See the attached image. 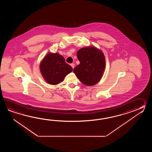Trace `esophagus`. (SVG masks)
Wrapping results in <instances>:
<instances>
[{"label": "esophagus", "mask_w": 152, "mask_h": 152, "mask_svg": "<svg viewBox=\"0 0 152 152\" xmlns=\"http://www.w3.org/2000/svg\"><path fill=\"white\" fill-rule=\"evenodd\" d=\"M75 64H71V66H72V67L73 68V69H74V68H75Z\"/></svg>", "instance_id": "obj_1"}]
</instances>
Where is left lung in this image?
<instances>
[{
	"instance_id": "1",
	"label": "left lung",
	"mask_w": 152,
	"mask_h": 152,
	"mask_svg": "<svg viewBox=\"0 0 152 152\" xmlns=\"http://www.w3.org/2000/svg\"><path fill=\"white\" fill-rule=\"evenodd\" d=\"M77 55L80 61L73 70L77 77L83 84L89 86L98 83L105 68L103 52L92 46L81 48Z\"/></svg>"
}]
</instances>
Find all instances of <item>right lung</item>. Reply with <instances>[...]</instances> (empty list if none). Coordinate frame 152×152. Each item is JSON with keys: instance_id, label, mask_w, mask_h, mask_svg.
Segmentation results:
<instances>
[{"instance_id": "1", "label": "right lung", "mask_w": 152, "mask_h": 152, "mask_svg": "<svg viewBox=\"0 0 152 152\" xmlns=\"http://www.w3.org/2000/svg\"><path fill=\"white\" fill-rule=\"evenodd\" d=\"M40 71L47 83L57 85L61 83L73 68L65 62V59L58 53H48L41 62Z\"/></svg>"}]
</instances>
